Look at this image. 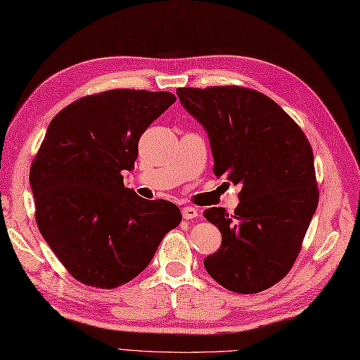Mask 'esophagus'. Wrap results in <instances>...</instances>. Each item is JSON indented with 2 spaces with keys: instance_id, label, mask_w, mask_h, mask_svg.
<instances>
[{
  "instance_id": "esophagus-1",
  "label": "esophagus",
  "mask_w": 360,
  "mask_h": 360,
  "mask_svg": "<svg viewBox=\"0 0 360 360\" xmlns=\"http://www.w3.org/2000/svg\"><path fill=\"white\" fill-rule=\"evenodd\" d=\"M181 215L185 220H194V218L198 217V210L197 207H192V206H185L181 209Z\"/></svg>"
}]
</instances>
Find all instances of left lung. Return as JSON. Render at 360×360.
Masks as SVG:
<instances>
[{
	"mask_svg": "<svg viewBox=\"0 0 360 360\" xmlns=\"http://www.w3.org/2000/svg\"><path fill=\"white\" fill-rule=\"evenodd\" d=\"M183 107L206 129L214 174L240 185L233 215L209 207L221 246L205 258L215 281L236 293H258L290 271L319 191L309 139L279 105L243 86L177 89Z\"/></svg>",
	"mask_w": 360,
	"mask_h": 360,
	"instance_id": "1",
	"label": "left lung"
}]
</instances>
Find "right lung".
<instances>
[{
	"label": "right lung",
	"instance_id": "1",
	"mask_svg": "<svg viewBox=\"0 0 360 360\" xmlns=\"http://www.w3.org/2000/svg\"><path fill=\"white\" fill-rule=\"evenodd\" d=\"M175 101L168 91L110 90L75 101L50 122L30 168L34 218L79 283L127 284L181 221L174 203L139 197L122 175L134 168L140 136Z\"/></svg>",
	"mask_w": 360,
	"mask_h": 360
}]
</instances>
